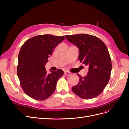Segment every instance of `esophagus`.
Wrapping results in <instances>:
<instances>
[{"instance_id": "obj_1", "label": "esophagus", "mask_w": 129, "mask_h": 129, "mask_svg": "<svg viewBox=\"0 0 129 129\" xmlns=\"http://www.w3.org/2000/svg\"><path fill=\"white\" fill-rule=\"evenodd\" d=\"M64 74L65 75H69L70 74H71V73H70L69 72H68V71H64Z\"/></svg>"}]
</instances>
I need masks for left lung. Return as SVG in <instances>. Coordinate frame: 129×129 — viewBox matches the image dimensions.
Instances as JSON below:
<instances>
[{
  "mask_svg": "<svg viewBox=\"0 0 129 129\" xmlns=\"http://www.w3.org/2000/svg\"><path fill=\"white\" fill-rule=\"evenodd\" d=\"M67 39L79 49V59L87 66L89 71L72 91L82 99L89 100L99 96L110 79L112 65L111 57L104 43L97 37L85 34L66 36Z\"/></svg>",
  "mask_w": 129,
  "mask_h": 129,
  "instance_id": "8db88e82",
  "label": "left lung"
}]
</instances>
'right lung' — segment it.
<instances>
[{"label":"right lung","mask_w":129,"mask_h":129,"mask_svg":"<svg viewBox=\"0 0 129 129\" xmlns=\"http://www.w3.org/2000/svg\"><path fill=\"white\" fill-rule=\"evenodd\" d=\"M65 39L63 36L40 35L27 40L21 46L18 55L17 75L26 95L36 100L48 99L55 91L56 83L63 71H50L45 64L53 50Z\"/></svg>","instance_id":"add662e5"}]
</instances>
